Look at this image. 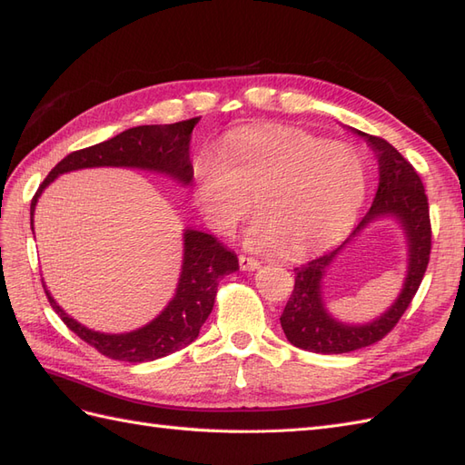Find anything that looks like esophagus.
Segmentation results:
<instances>
[{"mask_svg": "<svg viewBox=\"0 0 465 465\" xmlns=\"http://www.w3.org/2000/svg\"><path fill=\"white\" fill-rule=\"evenodd\" d=\"M259 267H261L259 261H255L252 257H245V255L240 257V269L242 271H257Z\"/></svg>", "mask_w": 465, "mask_h": 465, "instance_id": "obj_1", "label": "esophagus"}]
</instances>
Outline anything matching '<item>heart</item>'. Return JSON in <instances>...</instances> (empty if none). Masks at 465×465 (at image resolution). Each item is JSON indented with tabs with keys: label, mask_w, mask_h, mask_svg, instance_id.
Listing matches in <instances>:
<instances>
[{
	"label": "heart",
	"mask_w": 465,
	"mask_h": 465,
	"mask_svg": "<svg viewBox=\"0 0 465 465\" xmlns=\"http://www.w3.org/2000/svg\"><path fill=\"white\" fill-rule=\"evenodd\" d=\"M194 196L212 230L230 235L249 213L261 218L245 245L301 259L350 232L365 200V166L346 143L299 127L235 131L193 164Z\"/></svg>",
	"instance_id": "heart-1"
}]
</instances>
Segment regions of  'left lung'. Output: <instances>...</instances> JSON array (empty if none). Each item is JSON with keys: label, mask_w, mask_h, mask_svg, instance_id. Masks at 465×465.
Listing matches in <instances>:
<instances>
[{"label": "left lung", "mask_w": 465, "mask_h": 465, "mask_svg": "<svg viewBox=\"0 0 465 465\" xmlns=\"http://www.w3.org/2000/svg\"><path fill=\"white\" fill-rule=\"evenodd\" d=\"M350 129L367 143L377 159L379 184L373 204L338 249L294 269V291L281 314L282 331L292 346L314 353H348L385 338L419 291L430 259L432 232L420 176L391 143L360 129ZM381 219H395L408 243V271L401 292L385 313L369 323H343L327 311L323 296L325 272L357 234Z\"/></svg>", "instance_id": "left-lung-1"}]
</instances>
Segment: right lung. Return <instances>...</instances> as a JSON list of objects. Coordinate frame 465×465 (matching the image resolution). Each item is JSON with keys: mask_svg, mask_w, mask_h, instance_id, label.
I'll use <instances>...</instances> for the list:
<instances>
[{"mask_svg": "<svg viewBox=\"0 0 465 465\" xmlns=\"http://www.w3.org/2000/svg\"><path fill=\"white\" fill-rule=\"evenodd\" d=\"M198 122L200 117H193L171 125L131 127L98 145L66 154L45 178L31 202V230L35 208H37L45 188L61 174L73 171L100 169V166L135 169L166 176L169 181L186 188L193 183L190 139H193V129ZM237 269H240V263H237L235 253L223 247L212 233L184 228L183 265L173 299L151 322L137 330L124 331V334H105V331H96L80 324L58 306L45 281L43 287L54 312L78 338L110 360L143 363L159 360V357L174 353L193 343L212 312L218 282Z\"/></svg>", "mask_w": 465, "mask_h": 465, "instance_id": "1", "label": "right lung"}]
</instances>
